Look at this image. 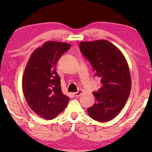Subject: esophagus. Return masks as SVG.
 <instances>
[{
	"instance_id": "1",
	"label": "esophagus",
	"mask_w": 152,
	"mask_h": 152,
	"mask_svg": "<svg viewBox=\"0 0 152 152\" xmlns=\"http://www.w3.org/2000/svg\"><path fill=\"white\" fill-rule=\"evenodd\" d=\"M82 92V90H80V91H78V92H74L73 93V94H74V96H79L81 94V93Z\"/></svg>"
}]
</instances>
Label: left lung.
Masks as SVG:
<instances>
[{
    "label": "left lung",
    "mask_w": 152,
    "mask_h": 152,
    "mask_svg": "<svg viewBox=\"0 0 152 152\" xmlns=\"http://www.w3.org/2000/svg\"><path fill=\"white\" fill-rule=\"evenodd\" d=\"M80 50L101 78L102 86L94 92L95 103L88 109L92 119L107 122L119 114L132 88L129 68L121 51L107 40L81 42Z\"/></svg>",
    "instance_id": "1"
}]
</instances>
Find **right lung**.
Returning a JSON list of instances; mask_svg holds the SVG:
<instances>
[{"label":"right lung","mask_w":152,"mask_h":152,"mask_svg":"<svg viewBox=\"0 0 152 152\" xmlns=\"http://www.w3.org/2000/svg\"><path fill=\"white\" fill-rule=\"evenodd\" d=\"M70 48L69 43L49 41L33 51L25 67L22 79L25 100L33 111L45 119L56 118L70 100L61 92L56 66Z\"/></svg>","instance_id":"obj_1"}]
</instances>
